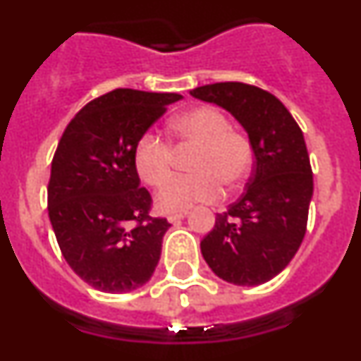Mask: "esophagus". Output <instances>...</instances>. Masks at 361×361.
<instances>
[{"label": "esophagus", "instance_id": "esophagus-1", "mask_svg": "<svg viewBox=\"0 0 361 361\" xmlns=\"http://www.w3.org/2000/svg\"><path fill=\"white\" fill-rule=\"evenodd\" d=\"M188 214V211H176V213H171L167 214V220L171 221V224H176L178 220H181V218H185Z\"/></svg>", "mask_w": 361, "mask_h": 361}]
</instances>
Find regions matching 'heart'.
I'll use <instances>...</instances> for the list:
<instances>
[{"instance_id":"1","label":"heart","mask_w":361,"mask_h":361,"mask_svg":"<svg viewBox=\"0 0 361 361\" xmlns=\"http://www.w3.org/2000/svg\"><path fill=\"white\" fill-rule=\"evenodd\" d=\"M173 134L180 143L197 147L190 174L168 178L173 148L154 133H145L134 147V166L148 185L164 182L155 204L160 211H185L201 202H213L221 195V183L234 188L250 174L253 147L248 136L231 129V122L213 106H197L173 120Z\"/></svg>"}]
</instances>
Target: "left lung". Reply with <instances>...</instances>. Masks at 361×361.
I'll list each match as a JSON object with an SVG mask.
<instances>
[{"mask_svg":"<svg viewBox=\"0 0 361 361\" xmlns=\"http://www.w3.org/2000/svg\"><path fill=\"white\" fill-rule=\"evenodd\" d=\"M245 127L255 171L239 201L216 214L201 241L211 271L238 286L271 281L295 257L307 227L312 171L304 134L285 104L264 89L221 82L190 90Z\"/></svg>","mask_w":361,"mask_h":361,"instance_id":"1","label":"left lung"}]
</instances>
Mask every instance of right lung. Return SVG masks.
<instances>
[{"mask_svg":"<svg viewBox=\"0 0 361 361\" xmlns=\"http://www.w3.org/2000/svg\"><path fill=\"white\" fill-rule=\"evenodd\" d=\"M180 99V94L115 89L76 113L57 145L50 224L69 267L99 292H133L157 267L171 224L148 214L152 197L140 187L134 147Z\"/></svg>","mask_w":361,"mask_h":361,"instance_id":"obj_1","label":"right lung"}]
</instances>
